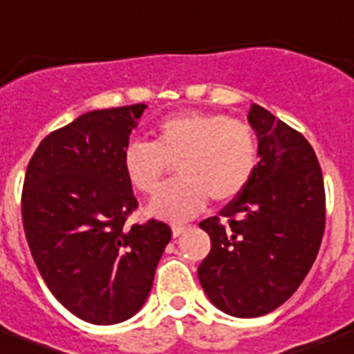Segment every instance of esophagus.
<instances>
[{
	"label": "esophagus",
	"mask_w": 354,
	"mask_h": 354,
	"mask_svg": "<svg viewBox=\"0 0 354 354\" xmlns=\"http://www.w3.org/2000/svg\"><path fill=\"white\" fill-rule=\"evenodd\" d=\"M185 228H187V226H183V225H172V236L178 237V236H180V234H183V232H185Z\"/></svg>",
	"instance_id": "34e87169"
}]
</instances>
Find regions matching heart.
Masks as SVG:
<instances>
[{"mask_svg":"<svg viewBox=\"0 0 354 354\" xmlns=\"http://www.w3.org/2000/svg\"><path fill=\"white\" fill-rule=\"evenodd\" d=\"M171 165L178 180L159 193L148 212L165 221L193 217L213 202H230L243 193L258 165V139L249 122L225 113L182 111L161 120L156 141L124 147L126 178L142 195H153Z\"/></svg>","mask_w":354,"mask_h":354,"instance_id":"b5f03b06","label":"heart"}]
</instances>
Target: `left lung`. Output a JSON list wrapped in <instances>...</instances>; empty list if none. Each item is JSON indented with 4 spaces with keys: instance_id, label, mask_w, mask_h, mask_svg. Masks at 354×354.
I'll use <instances>...</instances> for the list:
<instances>
[{
    "instance_id": "left-lung-1",
    "label": "left lung",
    "mask_w": 354,
    "mask_h": 354,
    "mask_svg": "<svg viewBox=\"0 0 354 354\" xmlns=\"http://www.w3.org/2000/svg\"><path fill=\"white\" fill-rule=\"evenodd\" d=\"M260 161L243 193L204 219L212 250L198 267L207 299L234 317L284 304L312 269L325 232V185L314 148L252 104Z\"/></svg>"
}]
</instances>
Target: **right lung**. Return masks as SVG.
<instances>
[{"instance_id": "1", "label": "right lung", "mask_w": 354, "mask_h": 354, "mask_svg": "<svg viewBox=\"0 0 354 354\" xmlns=\"http://www.w3.org/2000/svg\"><path fill=\"white\" fill-rule=\"evenodd\" d=\"M145 109H96L51 131L24 180L21 221L40 277L64 308L94 325L142 308L172 237L161 221L126 225L137 198L122 152Z\"/></svg>"}]
</instances>
